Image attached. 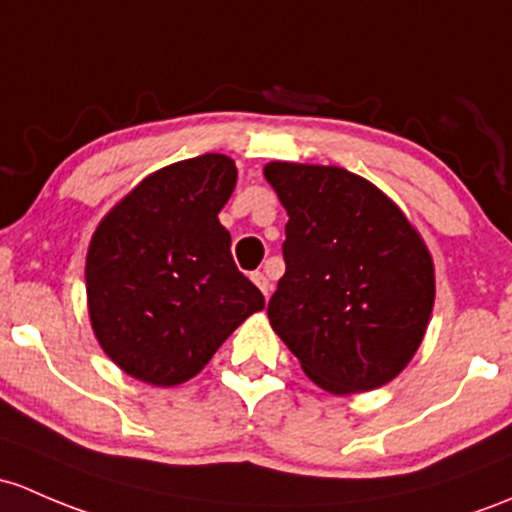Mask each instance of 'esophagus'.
<instances>
[{
	"mask_svg": "<svg viewBox=\"0 0 512 512\" xmlns=\"http://www.w3.org/2000/svg\"><path fill=\"white\" fill-rule=\"evenodd\" d=\"M252 282H255L257 287H260V292L265 294V297H270V289H272V284H270V279L265 277V274H262V272H252Z\"/></svg>",
	"mask_w": 512,
	"mask_h": 512,
	"instance_id": "1",
	"label": "esophagus"
}]
</instances>
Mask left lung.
Listing matches in <instances>:
<instances>
[{"label": "left lung", "instance_id": "1", "mask_svg": "<svg viewBox=\"0 0 512 512\" xmlns=\"http://www.w3.org/2000/svg\"><path fill=\"white\" fill-rule=\"evenodd\" d=\"M287 208V272L267 316L301 370L333 395L365 392L405 370L434 306V265L405 213L338 166L270 161Z\"/></svg>", "mask_w": 512, "mask_h": 512}]
</instances>
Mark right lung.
<instances>
[{
  "label": "right lung",
  "instance_id": "right-lung-1",
  "mask_svg": "<svg viewBox=\"0 0 512 512\" xmlns=\"http://www.w3.org/2000/svg\"><path fill=\"white\" fill-rule=\"evenodd\" d=\"M235 181L225 154L176 161L129 191L90 240L85 287L95 338L142 383L191 380L247 316L265 309L218 220Z\"/></svg>",
  "mask_w": 512,
  "mask_h": 512
}]
</instances>
